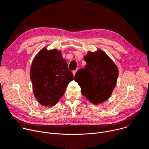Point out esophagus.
I'll use <instances>...</instances> for the list:
<instances>
[{"label":"esophagus","mask_w":149,"mask_h":149,"mask_svg":"<svg viewBox=\"0 0 149 149\" xmlns=\"http://www.w3.org/2000/svg\"><path fill=\"white\" fill-rule=\"evenodd\" d=\"M76 72H77V70H74V71H72V73H73V74H74V75L75 74V73H76Z\"/></svg>","instance_id":"esophagus-1"}]
</instances>
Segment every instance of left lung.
<instances>
[{"label":"left lung","mask_w":149,"mask_h":149,"mask_svg":"<svg viewBox=\"0 0 149 149\" xmlns=\"http://www.w3.org/2000/svg\"><path fill=\"white\" fill-rule=\"evenodd\" d=\"M85 68L77 71L74 79L81 88V93L95 104L107 100L116 86L118 70L105 52L98 50L84 56Z\"/></svg>","instance_id":"left-lung-1"}]
</instances>
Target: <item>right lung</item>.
Listing matches in <instances>:
<instances>
[{"mask_svg":"<svg viewBox=\"0 0 149 149\" xmlns=\"http://www.w3.org/2000/svg\"><path fill=\"white\" fill-rule=\"evenodd\" d=\"M30 78L35 98L42 105L51 107L64 94L74 75L60 51L44 48L33 59Z\"/></svg>","mask_w":149,"mask_h":149,"instance_id":"obj_1","label":"right lung"}]
</instances>
